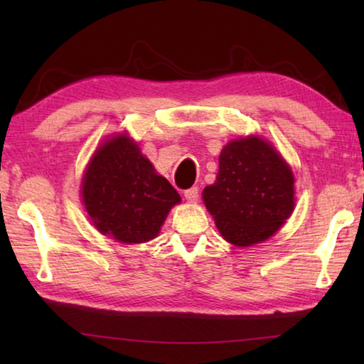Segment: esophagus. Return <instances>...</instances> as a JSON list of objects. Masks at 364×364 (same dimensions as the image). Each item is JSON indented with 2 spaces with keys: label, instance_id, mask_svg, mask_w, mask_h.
<instances>
[{
  "label": "esophagus",
  "instance_id": "esophagus-1",
  "mask_svg": "<svg viewBox=\"0 0 364 364\" xmlns=\"http://www.w3.org/2000/svg\"><path fill=\"white\" fill-rule=\"evenodd\" d=\"M184 197H186L188 202H197V199H199V189L196 186L186 189L184 191Z\"/></svg>",
  "mask_w": 364,
  "mask_h": 364
}]
</instances>
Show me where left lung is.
<instances>
[{
    "mask_svg": "<svg viewBox=\"0 0 364 364\" xmlns=\"http://www.w3.org/2000/svg\"><path fill=\"white\" fill-rule=\"evenodd\" d=\"M218 162L217 180L202 196L221 236L236 245L268 239L294 210V175L289 165L257 136L228 143Z\"/></svg>",
    "mask_w": 364,
    "mask_h": 364,
    "instance_id": "8db88e82",
    "label": "left lung"
}]
</instances>
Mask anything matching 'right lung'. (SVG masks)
<instances>
[{
	"label": "right lung",
	"instance_id": "1",
	"mask_svg": "<svg viewBox=\"0 0 364 364\" xmlns=\"http://www.w3.org/2000/svg\"><path fill=\"white\" fill-rule=\"evenodd\" d=\"M82 188L83 204L95 226L125 244L156 237L170 208L181 200L125 134L96 151Z\"/></svg>",
	"mask_w": 364,
	"mask_h": 364
}]
</instances>
